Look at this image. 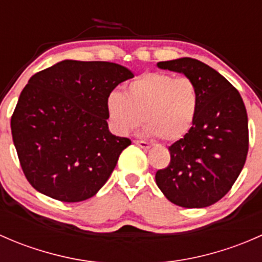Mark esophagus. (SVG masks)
<instances>
[{
	"label": "esophagus",
	"instance_id": "34e87169",
	"mask_svg": "<svg viewBox=\"0 0 262 262\" xmlns=\"http://www.w3.org/2000/svg\"><path fill=\"white\" fill-rule=\"evenodd\" d=\"M134 143H136V146L143 148V149H148V148H150V144L143 141H134Z\"/></svg>",
	"mask_w": 262,
	"mask_h": 262
}]
</instances>
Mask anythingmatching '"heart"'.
<instances>
[{
    "label": "heart",
    "instance_id": "b5f03b06",
    "mask_svg": "<svg viewBox=\"0 0 262 262\" xmlns=\"http://www.w3.org/2000/svg\"><path fill=\"white\" fill-rule=\"evenodd\" d=\"M198 104L199 95L194 81L163 72H148L132 81L125 94L110 92L106 110L110 126L119 136H128L143 119L147 124L144 136H157L171 142L190 130Z\"/></svg>",
    "mask_w": 262,
    "mask_h": 262
}]
</instances>
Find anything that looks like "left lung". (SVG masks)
I'll return each instance as SVG.
<instances>
[{
  "label": "left lung",
  "instance_id": "obj_1",
  "mask_svg": "<svg viewBox=\"0 0 262 262\" xmlns=\"http://www.w3.org/2000/svg\"><path fill=\"white\" fill-rule=\"evenodd\" d=\"M157 67L194 81L199 104L190 130L168 147L170 165L156 172V184L179 207H209L231 190L246 162L244 100L221 73L194 58L158 62Z\"/></svg>",
  "mask_w": 262,
  "mask_h": 262
}]
</instances>
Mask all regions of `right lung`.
Returning <instances> with one entry per match:
<instances>
[{
	"mask_svg": "<svg viewBox=\"0 0 262 262\" xmlns=\"http://www.w3.org/2000/svg\"><path fill=\"white\" fill-rule=\"evenodd\" d=\"M112 62L66 59L35 73L20 94L11 133L31 186L64 203L94 196L132 141L110 133L106 99L133 78Z\"/></svg>",
	"mask_w": 262,
	"mask_h": 262,
	"instance_id": "obj_1",
	"label": "right lung"
}]
</instances>
